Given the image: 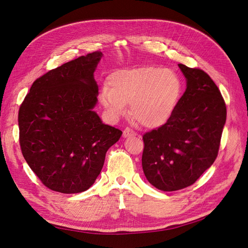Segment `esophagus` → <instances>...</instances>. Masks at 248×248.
<instances>
[{
    "mask_svg": "<svg viewBox=\"0 0 248 248\" xmlns=\"http://www.w3.org/2000/svg\"><path fill=\"white\" fill-rule=\"evenodd\" d=\"M135 135H136V133L132 129H130V128H126V129L123 131V137L124 138H128V137L135 136Z\"/></svg>",
    "mask_w": 248,
    "mask_h": 248,
    "instance_id": "esophagus-1",
    "label": "esophagus"
}]
</instances>
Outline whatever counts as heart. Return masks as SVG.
Wrapping results in <instances>:
<instances>
[{
  "mask_svg": "<svg viewBox=\"0 0 248 248\" xmlns=\"http://www.w3.org/2000/svg\"><path fill=\"white\" fill-rule=\"evenodd\" d=\"M110 85L101 91V103L112 119L127 112L146 128H157L170 121L180 102L182 83L171 69L144 66L114 72Z\"/></svg>",
  "mask_w": 248,
  "mask_h": 248,
  "instance_id": "obj_1",
  "label": "heart"
}]
</instances>
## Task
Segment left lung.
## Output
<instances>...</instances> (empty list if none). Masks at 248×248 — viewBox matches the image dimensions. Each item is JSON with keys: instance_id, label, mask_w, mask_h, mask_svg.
<instances>
[{"instance_id": "1", "label": "left lung", "mask_w": 248, "mask_h": 248, "mask_svg": "<svg viewBox=\"0 0 248 248\" xmlns=\"http://www.w3.org/2000/svg\"><path fill=\"white\" fill-rule=\"evenodd\" d=\"M186 90L170 121L143 135V173L153 186L175 191L192 185L215 162L227 110L212 78L178 64Z\"/></svg>"}]
</instances>
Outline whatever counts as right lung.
<instances>
[{
  "label": "right lung",
  "mask_w": 248,
  "mask_h": 248,
  "mask_svg": "<svg viewBox=\"0 0 248 248\" xmlns=\"http://www.w3.org/2000/svg\"><path fill=\"white\" fill-rule=\"evenodd\" d=\"M93 52L37 78L19 108V140L26 163L45 186L61 193L87 190L100 175L106 153L122 131L103 123L93 108Z\"/></svg>",
  "instance_id": "1"
}]
</instances>
